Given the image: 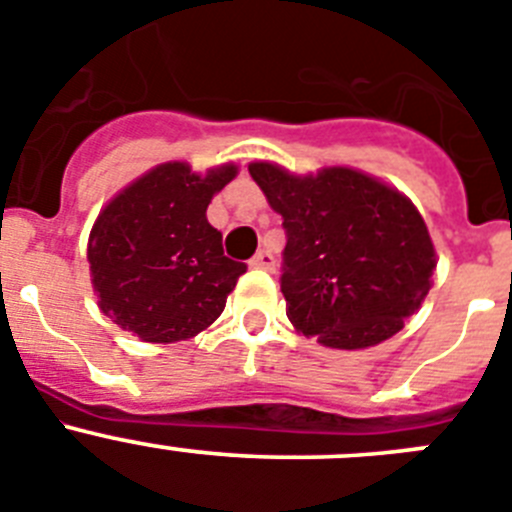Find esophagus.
<instances>
[{
  "label": "esophagus",
  "mask_w": 512,
  "mask_h": 512,
  "mask_svg": "<svg viewBox=\"0 0 512 512\" xmlns=\"http://www.w3.org/2000/svg\"><path fill=\"white\" fill-rule=\"evenodd\" d=\"M252 267H260V270H273L275 257L270 250H257V255L250 260Z\"/></svg>",
  "instance_id": "obj_1"
}]
</instances>
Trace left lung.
<instances>
[{"label": "left lung", "mask_w": 512, "mask_h": 512, "mask_svg": "<svg viewBox=\"0 0 512 512\" xmlns=\"http://www.w3.org/2000/svg\"><path fill=\"white\" fill-rule=\"evenodd\" d=\"M267 204L283 216L280 290L301 334L334 349H365L403 329L436 267L426 222L403 193L352 168L293 176L250 163Z\"/></svg>", "instance_id": "left-lung-1"}]
</instances>
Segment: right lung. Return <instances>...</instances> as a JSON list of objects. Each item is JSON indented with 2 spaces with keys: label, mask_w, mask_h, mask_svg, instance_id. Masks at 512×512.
<instances>
[{
  "label": "right lung",
  "mask_w": 512,
  "mask_h": 512,
  "mask_svg": "<svg viewBox=\"0 0 512 512\" xmlns=\"http://www.w3.org/2000/svg\"><path fill=\"white\" fill-rule=\"evenodd\" d=\"M234 176L232 163L206 176L188 163H163L101 209L89 234L91 283L119 329L170 344L222 316L247 265L224 255L206 209Z\"/></svg>",
  "instance_id": "right-lung-1"
}]
</instances>
